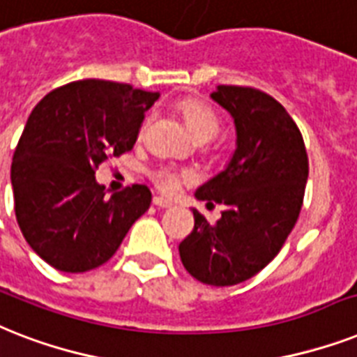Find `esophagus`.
<instances>
[{"label": "esophagus", "mask_w": 357, "mask_h": 357, "mask_svg": "<svg viewBox=\"0 0 357 357\" xmlns=\"http://www.w3.org/2000/svg\"><path fill=\"white\" fill-rule=\"evenodd\" d=\"M153 204H155V206H158V208H171V206H173V202L167 201V199H164V197H158V195L153 199Z\"/></svg>", "instance_id": "esophagus-1"}]
</instances>
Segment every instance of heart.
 <instances>
[{
	"instance_id": "obj_1",
	"label": "heart",
	"mask_w": 357,
	"mask_h": 357,
	"mask_svg": "<svg viewBox=\"0 0 357 357\" xmlns=\"http://www.w3.org/2000/svg\"><path fill=\"white\" fill-rule=\"evenodd\" d=\"M181 108L184 118H186L188 127L192 129L197 139H212L218 136L219 119L206 105H202L201 101H195V99H184L181 102ZM188 176H190L188 171H178L175 167H162L155 173V182L164 192H175L182 178H188Z\"/></svg>"
}]
</instances>
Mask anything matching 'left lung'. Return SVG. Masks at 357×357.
<instances>
[{"mask_svg": "<svg viewBox=\"0 0 357 357\" xmlns=\"http://www.w3.org/2000/svg\"><path fill=\"white\" fill-rule=\"evenodd\" d=\"M210 98L232 116L236 149L195 197L225 210L210 225L193 208L195 227L178 252L193 278L223 287L252 278L280 252L301 213L310 167L301 130L276 99L225 84Z\"/></svg>", "mask_w": 357, "mask_h": 357, "instance_id": "8db88e82", "label": "left lung"}]
</instances>
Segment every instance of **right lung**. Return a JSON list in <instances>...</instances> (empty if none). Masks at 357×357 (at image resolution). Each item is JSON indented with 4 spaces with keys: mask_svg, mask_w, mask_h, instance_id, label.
Instances as JSON below:
<instances>
[{
    "mask_svg": "<svg viewBox=\"0 0 357 357\" xmlns=\"http://www.w3.org/2000/svg\"><path fill=\"white\" fill-rule=\"evenodd\" d=\"M160 98L121 82H70L33 108L14 151V212L31 249L62 273H84L112 258L151 192L134 184L107 197L96 169L130 151L144 114Z\"/></svg>",
    "mask_w": 357,
    "mask_h": 357,
    "instance_id": "obj_1",
    "label": "right lung"
}]
</instances>
